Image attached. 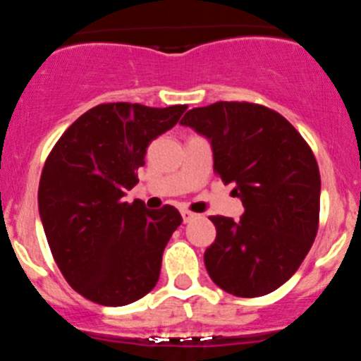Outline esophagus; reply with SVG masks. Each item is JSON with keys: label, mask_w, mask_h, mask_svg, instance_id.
Returning a JSON list of instances; mask_svg holds the SVG:
<instances>
[{"label": "esophagus", "mask_w": 361, "mask_h": 361, "mask_svg": "<svg viewBox=\"0 0 361 361\" xmlns=\"http://www.w3.org/2000/svg\"><path fill=\"white\" fill-rule=\"evenodd\" d=\"M180 215H183L184 222H190V220L197 219V213H191V212H188V209H183V212H180Z\"/></svg>", "instance_id": "obj_1"}]
</instances>
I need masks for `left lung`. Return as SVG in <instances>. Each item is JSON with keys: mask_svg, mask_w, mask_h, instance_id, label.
<instances>
[{"mask_svg": "<svg viewBox=\"0 0 361 361\" xmlns=\"http://www.w3.org/2000/svg\"><path fill=\"white\" fill-rule=\"evenodd\" d=\"M212 141L213 170L235 184L240 220L209 216V276L240 298L273 293L311 250L320 222V170L305 139L279 111L245 101L193 108L180 121Z\"/></svg>", "mask_w": 361, "mask_h": 361, "instance_id": "8db88e82", "label": "left lung"}]
</instances>
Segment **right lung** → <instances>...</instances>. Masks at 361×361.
Listing matches in <instances>:
<instances>
[{"mask_svg":"<svg viewBox=\"0 0 361 361\" xmlns=\"http://www.w3.org/2000/svg\"><path fill=\"white\" fill-rule=\"evenodd\" d=\"M186 108L97 104L44 161L37 204L50 251L66 282L95 304H132L157 283L162 251L183 216L170 204L149 212L123 197L139 183L149 142Z\"/></svg>","mask_w":361,"mask_h":361,"instance_id":"right-lung-1","label":"right lung"}]
</instances>
